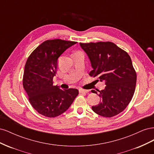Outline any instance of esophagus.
Masks as SVG:
<instances>
[{
    "label": "esophagus",
    "instance_id": "obj_1",
    "mask_svg": "<svg viewBox=\"0 0 154 154\" xmlns=\"http://www.w3.org/2000/svg\"><path fill=\"white\" fill-rule=\"evenodd\" d=\"M79 92H80V93H87V92H89V91L85 90V89H82V88H80V89H79Z\"/></svg>",
    "mask_w": 154,
    "mask_h": 154
}]
</instances>
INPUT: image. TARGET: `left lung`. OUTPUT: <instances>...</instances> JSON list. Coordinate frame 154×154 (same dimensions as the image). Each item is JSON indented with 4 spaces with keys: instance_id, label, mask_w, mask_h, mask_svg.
Here are the masks:
<instances>
[{
    "instance_id": "obj_1",
    "label": "left lung",
    "mask_w": 154,
    "mask_h": 154,
    "mask_svg": "<svg viewBox=\"0 0 154 154\" xmlns=\"http://www.w3.org/2000/svg\"><path fill=\"white\" fill-rule=\"evenodd\" d=\"M80 45L91 63L92 70L89 75L106 85L103 90L99 91L100 102L92 106V110L106 118L118 115L128 106L136 88L137 76L131 58L127 52L110 42Z\"/></svg>"
}]
</instances>
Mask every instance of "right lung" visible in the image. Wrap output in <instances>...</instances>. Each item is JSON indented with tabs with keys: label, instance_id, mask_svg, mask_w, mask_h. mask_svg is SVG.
<instances>
[{
	"label": "right lung",
	"instance_id": "add662e5",
	"mask_svg": "<svg viewBox=\"0 0 154 154\" xmlns=\"http://www.w3.org/2000/svg\"><path fill=\"white\" fill-rule=\"evenodd\" d=\"M76 42L60 39L46 40L27 58L23 86L32 107L42 115L54 118L63 114L78 94L76 88L60 89L53 85L58 58Z\"/></svg>",
	"mask_w": 154,
	"mask_h": 154
}]
</instances>
